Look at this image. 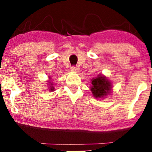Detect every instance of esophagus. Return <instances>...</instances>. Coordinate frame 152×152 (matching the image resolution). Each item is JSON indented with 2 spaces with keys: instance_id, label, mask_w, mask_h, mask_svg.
<instances>
[{
  "instance_id": "obj_1",
  "label": "esophagus",
  "mask_w": 152,
  "mask_h": 152,
  "mask_svg": "<svg viewBox=\"0 0 152 152\" xmlns=\"http://www.w3.org/2000/svg\"><path fill=\"white\" fill-rule=\"evenodd\" d=\"M71 70L73 71H76V72H78V71H79V67H78V66H71Z\"/></svg>"
}]
</instances>
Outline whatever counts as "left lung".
I'll list each match as a JSON object with an SVG mask.
<instances>
[{
	"label": "left lung",
	"instance_id": "left-lung-1",
	"mask_svg": "<svg viewBox=\"0 0 152 152\" xmlns=\"http://www.w3.org/2000/svg\"><path fill=\"white\" fill-rule=\"evenodd\" d=\"M92 86L91 88L92 94L95 98L104 97L109 93L111 88V83L106 79L105 76L99 75L96 78L91 81Z\"/></svg>",
	"mask_w": 152,
	"mask_h": 152
}]
</instances>
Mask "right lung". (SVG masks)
<instances>
[{"mask_svg": "<svg viewBox=\"0 0 152 152\" xmlns=\"http://www.w3.org/2000/svg\"><path fill=\"white\" fill-rule=\"evenodd\" d=\"M50 90H51V91H53V87H51V88H50Z\"/></svg>", "mask_w": 152, "mask_h": 152, "instance_id": "add662e5", "label": "right lung"}]
</instances>
